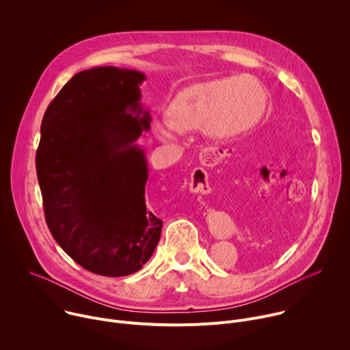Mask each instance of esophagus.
Here are the masks:
<instances>
[{"instance_id":"1","label":"esophagus","mask_w":350,"mask_h":350,"mask_svg":"<svg viewBox=\"0 0 350 350\" xmlns=\"http://www.w3.org/2000/svg\"><path fill=\"white\" fill-rule=\"evenodd\" d=\"M224 158V149L217 146H208L199 155L201 163L206 167H213L219 165ZM189 191L193 193H209L212 191L209 183H208V173L204 169H195L191 174L189 181Z\"/></svg>"}]
</instances>
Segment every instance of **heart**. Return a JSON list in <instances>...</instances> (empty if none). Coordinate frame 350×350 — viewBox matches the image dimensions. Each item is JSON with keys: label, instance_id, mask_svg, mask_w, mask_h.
<instances>
[{"label": "heart", "instance_id": "heart-1", "mask_svg": "<svg viewBox=\"0 0 350 350\" xmlns=\"http://www.w3.org/2000/svg\"><path fill=\"white\" fill-rule=\"evenodd\" d=\"M266 108V92L252 76L220 77L185 87L166 108V123L154 124L162 141H174L176 133L201 130L228 139L254 129Z\"/></svg>", "mask_w": 350, "mask_h": 350}]
</instances>
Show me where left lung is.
<instances>
[{
    "label": "left lung",
    "instance_id": "1",
    "mask_svg": "<svg viewBox=\"0 0 350 350\" xmlns=\"http://www.w3.org/2000/svg\"><path fill=\"white\" fill-rule=\"evenodd\" d=\"M296 149V144L288 141L266 144L262 149V158L265 162L270 163L271 170L291 174L295 173L299 166Z\"/></svg>",
    "mask_w": 350,
    "mask_h": 350
}]
</instances>
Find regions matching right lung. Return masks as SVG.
<instances>
[{
  "mask_svg": "<svg viewBox=\"0 0 350 350\" xmlns=\"http://www.w3.org/2000/svg\"><path fill=\"white\" fill-rule=\"evenodd\" d=\"M145 75L115 66L75 75L48 105L36 154L46 226L83 269L138 271L163 221L145 204L146 159L134 142L151 116L139 104Z\"/></svg>",
  "mask_w": 350,
  "mask_h": 350,
  "instance_id": "right-lung-1",
  "label": "right lung"
}]
</instances>
